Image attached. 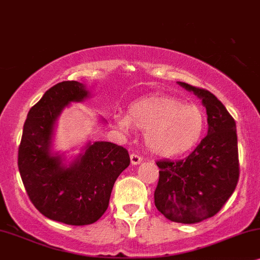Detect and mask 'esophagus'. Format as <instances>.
<instances>
[{
  "instance_id": "1",
  "label": "esophagus",
  "mask_w": 260,
  "mask_h": 260,
  "mask_svg": "<svg viewBox=\"0 0 260 260\" xmlns=\"http://www.w3.org/2000/svg\"><path fill=\"white\" fill-rule=\"evenodd\" d=\"M141 161H143V158H141L139 154H137V153L131 154V162H132V165H138V164H140Z\"/></svg>"
}]
</instances>
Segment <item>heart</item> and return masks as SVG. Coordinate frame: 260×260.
<instances>
[{
	"instance_id": "heart-1",
	"label": "heart",
	"mask_w": 260,
	"mask_h": 260,
	"mask_svg": "<svg viewBox=\"0 0 260 260\" xmlns=\"http://www.w3.org/2000/svg\"><path fill=\"white\" fill-rule=\"evenodd\" d=\"M116 121L123 129L132 126L146 131V147L162 157L192 150L203 138L207 126L202 109L169 96L136 101L129 106L127 115H117Z\"/></svg>"
}]
</instances>
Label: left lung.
<instances>
[{"instance_id": "left-lung-1", "label": "left lung", "mask_w": 260, "mask_h": 260, "mask_svg": "<svg viewBox=\"0 0 260 260\" xmlns=\"http://www.w3.org/2000/svg\"><path fill=\"white\" fill-rule=\"evenodd\" d=\"M202 100L208 134L188 157L158 160L154 205L166 219L196 223L217 214L239 181L237 126L220 100L208 90L178 82Z\"/></svg>"}]
</instances>
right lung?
I'll use <instances>...</instances> for the list:
<instances>
[{
	"label": "right lung",
	"instance_id": "obj_1",
	"mask_svg": "<svg viewBox=\"0 0 260 260\" xmlns=\"http://www.w3.org/2000/svg\"><path fill=\"white\" fill-rule=\"evenodd\" d=\"M89 92L82 83L65 81L45 92L29 109L17 154L20 176L34 207L48 219L72 226L94 223L108 208L114 183L129 165L128 151L116 144L96 141L67 168L51 153L58 115L70 102Z\"/></svg>",
	"mask_w": 260,
	"mask_h": 260
}]
</instances>
